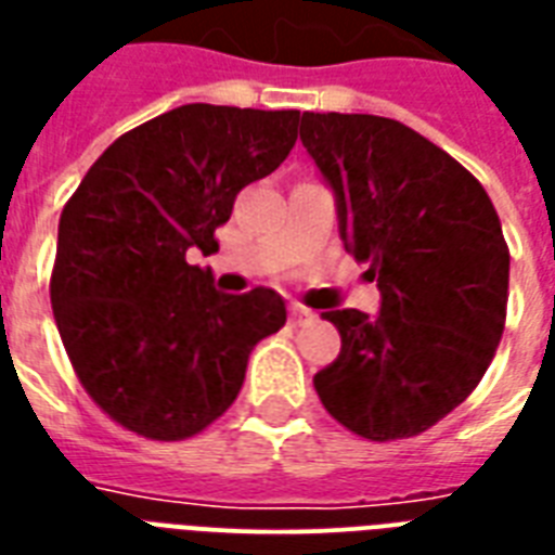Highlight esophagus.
Returning a JSON list of instances; mask_svg holds the SVG:
<instances>
[{
    "instance_id": "34e87169",
    "label": "esophagus",
    "mask_w": 555,
    "mask_h": 555,
    "mask_svg": "<svg viewBox=\"0 0 555 555\" xmlns=\"http://www.w3.org/2000/svg\"><path fill=\"white\" fill-rule=\"evenodd\" d=\"M313 320V311L302 308V305H291V322L294 325H305V322Z\"/></svg>"
}]
</instances>
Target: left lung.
<instances>
[{
  "label": "left lung",
  "mask_w": 555,
  "mask_h": 555,
  "mask_svg": "<svg viewBox=\"0 0 555 555\" xmlns=\"http://www.w3.org/2000/svg\"><path fill=\"white\" fill-rule=\"evenodd\" d=\"M299 138L334 192L339 238L379 291L377 313H322L343 348L313 388L346 429L412 438L464 403L499 348L509 285L499 212L400 120L305 112Z\"/></svg>",
  "instance_id": "obj_1"
}]
</instances>
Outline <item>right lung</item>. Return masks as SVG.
<instances>
[{"label": "right lung", "mask_w": 555, "mask_h": 555, "mask_svg": "<svg viewBox=\"0 0 555 555\" xmlns=\"http://www.w3.org/2000/svg\"><path fill=\"white\" fill-rule=\"evenodd\" d=\"M299 112L186 103L100 155L65 204L51 308L82 388L152 440H181L221 417L247 357L287 320L273 287L224 294L195 253L235 195L291 155Z\"/></svg>", "instance_id": "add662e5"}]
</instances>
